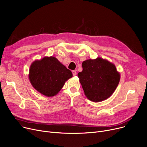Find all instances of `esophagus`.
<instances>
[{
  "mask_svg": "<svg viewBox=\"0 0 147 147\" xmlns=\"http://www.w3.org/2000/svg\"><path fill=\"white\" fill-rule=\"evenodd\" d=\"M72 73H73V75L74 76H76V71H75V70H73V71H72Z\"/></svg>",
  "mask_w": 147,
  "mask_h": 147,
  "instance_id": "esophagus-1",
  "label": "esophagus"
}]
</instances>
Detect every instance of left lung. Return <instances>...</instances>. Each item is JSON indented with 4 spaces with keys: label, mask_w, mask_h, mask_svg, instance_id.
<instances>
[{
    "label": "left lung",
    "mask_w": 147,
    "mask_h": 147,
    "mask_svg": "<svg viewBox=\"0 0 147 147\" xmlns=\"http://www.w3.org/2000/svg\"><path fill=\"white\" fill-rule=\"evenodd\" d=\"M82 67V71L78 76L86 97L94 102L109 98L117 87L120 78L115 65L98 58L83 61Z\"/></svg>",
    "instance_id": "8db88e82"
}]
</instances>
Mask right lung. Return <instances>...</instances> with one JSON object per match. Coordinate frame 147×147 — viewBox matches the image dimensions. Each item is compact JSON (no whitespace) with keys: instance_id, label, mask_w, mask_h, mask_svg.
Instances as JSON below:
<instances>
[{"instance_id":"right-lung-1","label":"right lung","mask_w":147,"mask_h":147,"mask_svg":"<svg viewBox=\"0 0 147 147\" xmlns=\"http://www.w3.org/2000/svg\"><path fill=\"white\" fill-rule=\"evenodd\" d=\"M72 76L71 71L53 57L35 61L31 65L29 73L32 86L46 96L57 95Z\"/></svg>"}]
</instances>
